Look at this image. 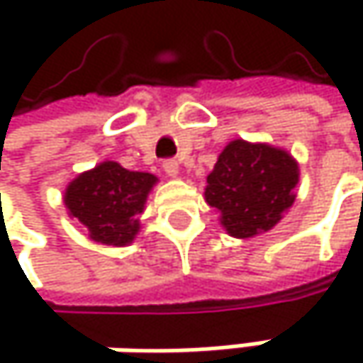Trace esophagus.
Wrapping results in <instances>:
<instances>
[{
  "mask_svg": "<svg viewBox=\"0 0 363 363\" xmlns=\"http://www.w3.org/2000/svg\"><path fill=\"white\" fill-rule=\"evenodd\" d=\"M164 172L168 177H179V162L177 160H166L164 162Z\"/></svg>",
  "mask_w": 363,
  "mask_h": 363,
  "instance_id": "esophagus-1",
  "label": "esophagus"
}]
</instances>
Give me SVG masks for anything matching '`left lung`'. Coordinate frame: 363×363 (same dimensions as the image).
<instances>
[{
    "mask_svg": "<svg viewBox=\"0 0 363 363\" xmlns=\"http://www.w3.org/2000/svg\"><path fill=\"white\" fill-rule=\"evenodd\" d=\"M296 160L264 143L231 140L208 174L206 201L220 212V225L238 240L273 229L294 203Z\"/></svg>",
    "mask_w": 363,
    "mask_h": 363,
    "instance_id": "left-lung-1",
    "label": "left lung"
}]
</instances>
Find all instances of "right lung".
Masks as SVG:
<instances>
[{
	"instance_id": "add662e5",
	"label": "right lung",
	"mask_w": 363,
	"mask_h": 363,
	"mask_svg": "<svg viewBox=\"0 0 363 363\" xmlns=\"http://www.w3.org/2000/svg\"><path fill=\"white\" fill-rule=\"evenodd\" d=\"M157 179L149 172H130L117 162H103L79 174L65 191L71 216L86 225L90 240L105 246H125L140 229L149 191Z\"/></svg>"
}]
</instances>
